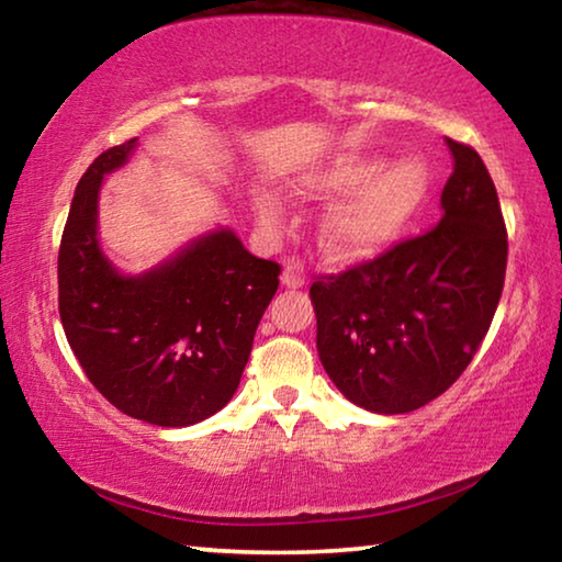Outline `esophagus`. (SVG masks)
<instances>
[{"label":"esophagus","mask_w":562,"mask_h":562,"mask_svg":"<svg viewBox=\"0 0 562 562\" xmlns=\"http://www.w3.org/2000/svg\"><path fill=\"white\" fill-rule=\"evenodd\" d=\"M304 274H302V270H297V268H292V265H288V268L282 270V284L288 290H300V288H304Z\"/></svg>","instance_id":"1"}]
</instances>
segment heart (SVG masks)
I'll use <instances>...</instances> for the list:
<instances>
[{"label": "heart", "mask_w": 562, "mask_h": 562, "mask_svg": "<svg viewBox=\"0 0 562 562\" xmlns=\"http://www.w3.org/2000/svg\"><path fill=\"white\" fill-rule=\"evenodd\" d=\"M358 190L329 207L322 217L317 243L319 250L335 262H359L374 258L396 243L406 227L416 221L429 198L431 176L422 160L404 158L379 168V160L361 156H341L297 180L300 195H335ZM260 223L280 225V211L270 198L255 201Z\"/></svg>", "instance_id": "obj_1"}]
</instances>
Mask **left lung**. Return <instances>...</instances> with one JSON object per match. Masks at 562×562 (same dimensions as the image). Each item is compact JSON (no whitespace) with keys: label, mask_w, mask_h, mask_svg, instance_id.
I'll return each instance as SVG.
<instances>
[{"label":"left lung","mask_w":562,"mask_h":562,"mask_svg":"<svg viewBox=\"0 0 562 562\" xmlns=\"http://www.w3.org/2000/svg\"><path fill=\"white\" fill-rule=\"evenodd\" d=\"M446 144L456 164L439 225L310 288L322 367L367 412L406 414L441 396L496 315L508 262L496 186L471 146Z\"/></svg>","instance_id":"obj_1"}]
</instances>
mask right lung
<instances>
[{
    "mask_svg": "<svg viewBox=\"0 0 562 562\" xmlns=\"http://www.w3.org/2000/svg\"><path fill=\"white\" fill-rule=\"evenodd\" d=\"M136 140L103 150L76 186L59 245V315L103 398L176 429L233 398L282 268L247 252L235 233L217 231L140 278L119 274L99 247V188Z\"/></svg>",
    "mask_w": 562,
    "mask_h": 562,
    "instance_id": "right-lung-1",
    "label": "right lung"
}]
</instances>
